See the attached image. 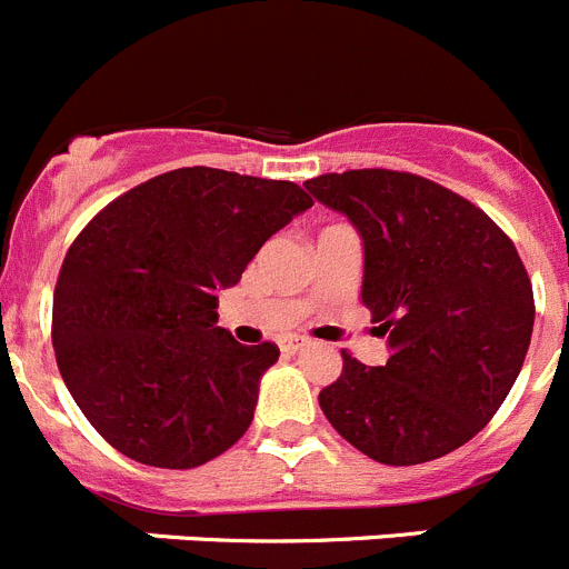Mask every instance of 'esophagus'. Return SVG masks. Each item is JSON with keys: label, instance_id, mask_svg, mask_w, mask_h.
I'll use <instances>...</instances> for the list:
<instances>
[{"label": "esophagus", "instance_id": "esophagus-1", "mask_svg": "<svg viewBox=\"0 0 569 569\" xmlns=\"http://www.w3.org/2000/svg\"><path fill=\"white\" fill-rule=\"evenodd\" d=\"M278 345H280V350H283V353H297V350H302V348H306V345H309V339L291 333V337L280 339Z\"/></svg>", "mask_w": 569, "mask_h": 569}]
</instances>
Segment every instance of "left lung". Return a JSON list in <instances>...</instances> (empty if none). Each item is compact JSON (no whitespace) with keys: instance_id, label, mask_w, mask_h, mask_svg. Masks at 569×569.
Here are the masks:
<instances>
[{"instance_id":"obj_1","label":"left lung","mask_w":569,"mask_h":569,"mask_svg":"<svg viewBox=\"0 0 569 569\" xmlns=\"http://www.w3.org/2000/svg\"><path fill=\"white\" fill-rule=\"evenodd\" d=\"M306 190L362 236V302L392 348L381 368L342 350L322 412L379 463L455 452L500 410L528 353L533 286L517 247L480 207L416 173H322Z\"/></svg>"}]
</instances>
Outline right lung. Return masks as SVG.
Listing matches in <instances>:
<instances>
[{
  "instance_id": "obj_1",
  "label": "right lung",
  "mask_w": 569,
  "mask_h": 569,
  "mask_svg": "<svg viewBox=\"0 0 569 569\" xmlns=\"http://www.w3.org/2000/svg\"><path fill=\"white\" fill-rule=\"evenodd\" d=\"M311 204L295 182L196 164L137 184L83 227L58 272L52 348L106 443L193 469L247 432L280 350L216 326V291Z\"/></svg>"
}]
</instances>
